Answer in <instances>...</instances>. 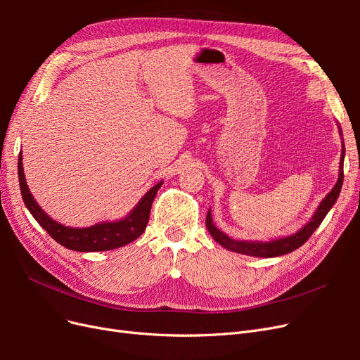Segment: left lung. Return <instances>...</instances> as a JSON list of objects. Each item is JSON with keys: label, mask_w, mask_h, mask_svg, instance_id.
Returning <instances> with one entry per match:
<instances>
[{"label": "left lung", "mask_w": 360, "mask_h": 360, "mask_svg": "<svg viewBox=\"0 0 360 360\" xmlns=\"http://www.w3.org/2000/svg\"><path fill=\"white\" fill-rule=\"evenodd\" d=\"M341 132V130H340ZM344 156H345V148H344V141H342V153H341V162H340V177H338V181L333 186V189L326 195V198L320 202L319 209L315 210L314 216L311 217V221L304 225L303 228L297 233H294L288 237H282L276 238V240H270V242H248V240H234V238L228 237L224 234L219 228H216L212 219V213L210 210L207 212L205 217V225L207 230L212 234L214 240L224 246L228 250H233V252L238 254H245V255H252V257H261V258H271V257H279V255H285L296 250L300 248L308 238L312 236V233L317 230L326 214L329 213V210L333 207L335 201L340 197V192L342 188V181H344Z\"/></svg>", "instance_id": "1"}]
</instances>
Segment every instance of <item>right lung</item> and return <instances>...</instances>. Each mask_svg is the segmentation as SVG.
Segmentation results:
<instances>
[{
  "mask_svg": "<svg viewBox=\"0 0 360 360\" xmlns=\"http://www.w3.org/2000/svg\"><path fill=\"white\" fill-rule=\"evenodd\" d=\"M18 174L20 193H22L24 202L30 213L34 216V219L39 222V225L41 228H45L46 233L61 246L72 250H79V252L111 250L134 242L135 238H138L146 231L151 204H153L156 193L163 183L159 181L156 186L151 188L144 197L141 198L135 209L126 217H123V219L115 222H101L89 228H72L53 221L52 217H49L43 212L41 207L36 202L34 197H32L28 189V184L24 176L22 153H19L18 159Z\"/></svg>",
  "mask_w": 360,
  "mask_h": 360,
  "instance_id": "obj_1",
  "label": "right lung"
}]
</instances>
